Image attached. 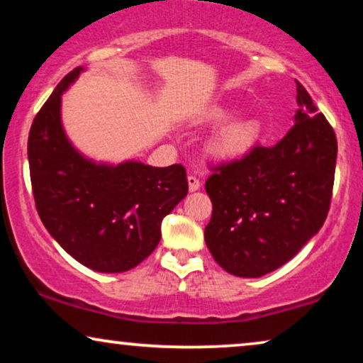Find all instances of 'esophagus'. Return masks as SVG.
I'll use <instances>...</instances> for the list:
<instances>
[{
	"label": "esophagus",
	"mask_w": 363,
	"mask_h": 363,
	"mask_svg": "<svg viewBox=\"0 0 363 363\" xmlns=\"http://www.w3.org/2000/svg\"><path fill=\"white\" fill-rule=\"evenodd\" d=\"M200 186H201V183L196 177H193V175L188 177V190L196 191V190H200Z\"/></svg>",
	"instance_id": "esophagus-1"
}]
</instances>
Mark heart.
<instances>
[{
  "label": "heart",
  "instance_id": "b5f03b06",
  "mask_svg": "<svg viewBox=\"0 0 363 363\" xmlns=\"http://www.w3.org/2000/svg\"><path fill=\"white\" fill-rule=\"evenodd\" d=\"M240 111L231 106H216L205 112L203 122L210 125H220L235 118ZM261 138V123L252 117H242L228 122L215 132L208 142L206 150L218 160H236L245 157L257 145Z\"/></svg>",
  "mask_w": 363,
  "mask_h": 363
}]
</instances>
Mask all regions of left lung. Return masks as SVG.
Wrapping results in <instances>:
<instances>
[{
    "label": "left lung",
    "mask_w": 363,
    "mask_h": 363,
    "mask_svg": "<svg viewBox=\"0 0 363 363\" xmlns=\"http://www.w3.org/2000/svg\"><path fill=\"white\" fill-rule=\"evenodd\" d=\"M296 84L299 108L287 135L216 167L206 180L213 203L206 246L238 277H261L286 264L329 213L337 138L309 92Z\"/></svg>",
    "instance_id": "obj_1"
}]
</instances>
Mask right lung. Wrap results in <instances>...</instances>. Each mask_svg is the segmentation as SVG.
Returning a JSON list of instances; mask_svg holds the SVG:
<instances>
[{
	"instance_id": "right-lung-1",
	"label": "right lung",
	"mask_w": 363,
	"mask_h": 363,
	"mask_svg": "<svg viewBox=\"0 0 363 363\" xmlns=\"http://www.w3.org/2000/svg\"><path fill=\"white\" fill-rule=\"evenodd\" d=\"M82 66L69 72L34 118L28 160L34 201L54 240L97 272H125L153 252L162 221L186 196L182 165L138 160L97 162L76 148L62 125V94Z\"/></svg>"
}]
</instances>
